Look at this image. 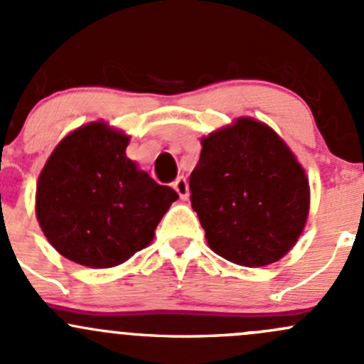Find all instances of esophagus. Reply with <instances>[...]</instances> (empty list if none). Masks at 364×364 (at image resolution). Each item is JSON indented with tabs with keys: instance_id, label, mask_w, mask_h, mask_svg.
Segmentation results:
<instances>
[{
	"instance_id": "1",
	"label": "esophagus",
	"mask_w": 364,
	"mask_h": 364,
	"mask_svg": "<svg viewBox=\"0 0 364 364\" xmlns=\"http://www.w3.org/2000/svg\"><path fill=\"white\" fill-rule=\"evenodd\" d=\"M172 186H174V190H176V192H178V196L181 197L183 200L188 199L190 188H188V181H186V178H183V176H179V178L176 179L174 183H172Z\"/></svg>"
}]
</instances>
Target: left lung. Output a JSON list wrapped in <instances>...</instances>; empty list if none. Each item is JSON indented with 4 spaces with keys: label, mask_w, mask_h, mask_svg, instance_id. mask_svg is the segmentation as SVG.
Here are the masks:
<instances>
[{
    "label": "left lung",
    "mask_w": 364,
    "mask_h": 364,
    "mask_svg": "<svg viewBox=\"0 0 364 364\" xmlns=\"http://www.w3.org/2000/svg\"><path fill=\"white\" fill-rule=\"evenodd\" d=\"M190 200L211 250L247 267L285 255L303 232L310 186L285 142L241 117L203 139Z\"/></svg>",
    "instance_id": "8db88e82"
}]
</instances>
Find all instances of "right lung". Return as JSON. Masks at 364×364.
Instances as JSON below:
<instances>
[{
	"instance_id": "1",
	"label": "right lung",
	"mask_w": 364,
	"mask_h": 364,
	"mask_svg": "<svg viewBox=\"0 0 364 364\" xmlns=\"http://www.w3.org/2000/svg\"><path fill=\"white\" fill-rule=\"evenodd\" d=\"M128 137L105 123L72 132L36 185V218L49 243L87 267H112L148 247L178 193L139 171Z\"/></svg>"
}]
</instances>
